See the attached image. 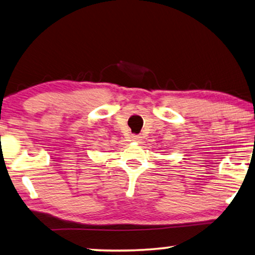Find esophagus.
I'll use <instances>...</instances> for the list:
<instances>
[{"label": "esophagus", "instance_id": "obj_1", "mask_svg": "<svg viewBox=\"0 0 255 255\" xmlns=\"http://www.w3.org/2000/svg\"><path fill=\"white\" fill-rule=\"evenodd\" d=\"M140 138H142V136H139V135H131V140H134V142H139Z\"/></svg>", "mask_w": 255, "mask_h": 255}]
</instances>
